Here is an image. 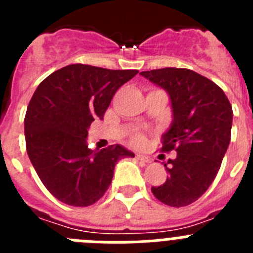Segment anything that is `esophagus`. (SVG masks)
<instances>
[{
  "mask_svg": "<svg viewBox=\"0 0 253 253\" xmlns=\"http://www.w3.org/2000/svg\"><path fill=\"white\" fill-rule=\"evenodd\" d=\"M135 158H137V160H139V161H143V162H147V163L151 162V158H149L148 156H144V154H142V153L135 154Z\"/></svg>",
  "mask_w": 253,
  "mask_h": 253,
  "instance_id": "1",
  "label": "esophagus"
}]
</instances>
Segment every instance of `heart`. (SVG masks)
<instances>
[{
	"label": "heart",
	"mask_w": 253,
	"mask_h": 253,
	"mask_svg": "<svg viewBox=\"0 0 253 253\" xmlns=\"http://www.w3.org/2000/svg\"><path fill=\"white\" fill-rule=\"evenodd\" d=\"M144 143H146V137H144V134L139 133V131L131 134V137H130L131 146L140 147V146H143Z\"/></svg>",
	"instance_id": "heart-1"
}]
</instances>
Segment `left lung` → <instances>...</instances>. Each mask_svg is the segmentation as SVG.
Returning <instances> with one entry per match:
<instances>
[{
    "label": "left lung",
    "mask_w": 253,
    "mask_h": 253,
    "mask_svg": "<svg viewBox=\"0 0 253 253\" xmlns=\"http://www.w3.org/2000/svg\"><path fill=\"white\" fill-rule=\"evenodd\" d=\"M140 75L167 91L173 116L161 151H176V157L165 163L169 177L152 193L163 204L186 207L207 191L220 169L231 142V102L218 84L191 69L169 67Z\"/></svg>",
    "instance_id": "1"
}]
</instances>
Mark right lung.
<instances>
[{
	"label": "right lung",
	"instance_id": "obj_1",
	"mask_svg": "<svg viewBox=\"0 0 253 253\" xmlns=\"http://www.w3.org/2000/svg\"><path fill=\"white\" fill-rule=\"evenodd\" d=\"M137 69L69 64L40 82L24 120L26 152L51 195L72 207L95 204L111 184L116 162L134 157L120 144L93 152L91 123L102 119L113 96Z\"/></svg>",
	"mask_w": 253,
	"mask_h": 253
}]
</instances>
